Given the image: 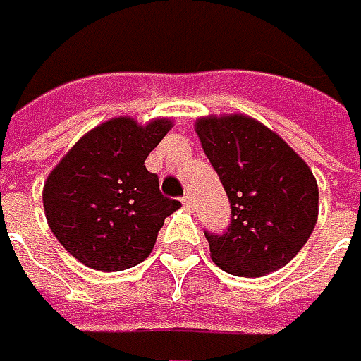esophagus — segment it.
<instances>
[{"mask_svg": "<svg viewBox=\"0 0 361 361\" xmlns=\"http://www.w3.org/2000/svg\"><path fill=\"white\" fill-rule=\"evenodd\" d=\"M180 201H183V205H185L187 209H191V207H193V197H191V195H185Z\"/></svg>", "mask_w": 361, "mask_h": 361, "instance_id": "obj_1", "label": "esophagus"}]
</instances>
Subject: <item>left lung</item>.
<instances>
[{"mask_svg": "<svg viewBox=\"0 0 361 361\" xmlns=\"http://www.w3.org/2000/svg\"><path fill=\"white\" fill-rule=\"evenodd\" d=\"M195 131L232 207L224 234L205 232L214 263L238 277H261L290 263L319 218L312 170L250 116H205Z\"/></svg>", "mask_w": 361, "mask_h": 361, "instance_id": "obj_1", "label": "left lung"}]
</instances>
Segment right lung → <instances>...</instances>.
I'll return each instance as SVG.
<instances>
[{
	"mask_svg": "<svg viewBox=\"0 0 361 361\" xmlns=\"http://www.w3.org/2000/svg\"><path fill=\"white\" fill-rule=\"evenodd\" d=\"M172 127L111 118L88 131L47 176L42 203L65 250L96 271H123L152 252L164 219L180 201L160 193L145 158Z\"/></svg>",
	"mask_w": 361,
	"mask_h": 361,
	"instance_id": "right-lung-1",
	"label": "right lung"
}]
</instances>
